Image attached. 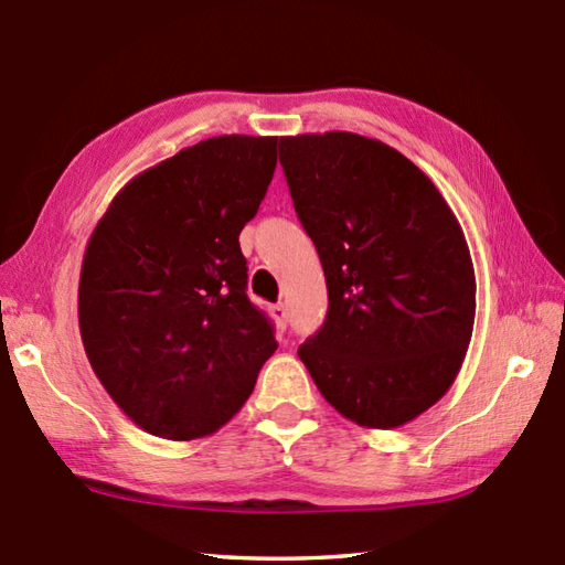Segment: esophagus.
Here are the masks:
<instances>
[{
  "label": "esophagus",
  "instance_id": "34e87169",
  "mask_svg": "<svg viewBox=\"0 0 565 565\" xmlns=\"http://www.w3.org/2000/svg\"><path fill=\"white\" fill-rule=\"evenodd\" d=\"M269 313L274 318L276 328L284 330L286 328V320H289V313H286V306L284 303H274V306H269Z\"/></svg>",
  "mask_w": 565,
  "mask_h": 565
}]
</instances>
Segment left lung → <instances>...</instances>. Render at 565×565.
Listing matches in <instances>:
<instances>
[{"label":"left lung","instance_id":"left-lung-1","mask_svg":"<svg viewBox=\"0 0 565 565\" xmlns=\"http://www.w3.org/2000/svg\"><path fill=\"white\" fill-rule=\"evenodd\" d=\"M279 161L330 301L298 358L350 422H414L456 382L472 338L475 269L460 223L434 181L377 139L281 137Z\"/></svg>","mask_w":565,"mask_h":565}]
</instances>
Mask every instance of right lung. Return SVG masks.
Returning <instances> with one entry per match:
<instances>
[{"mask_svg": "<svg viewBox=\"0 0 565 565\" xmlns=\"http://www.w3.org/2000/svg\"><path fill=\"white\" fill-rule=\"evenodd\" d=\"M279 137L223 135L135 175L87 242L77 320L113 402L169 440L215 434L276 345L247 298L239 232L257 215Z\"/></svg>", "mask_w": 565, "mask_h": 565, "instance_id": "add662e5", "label": "right lung"}]
</instances>
